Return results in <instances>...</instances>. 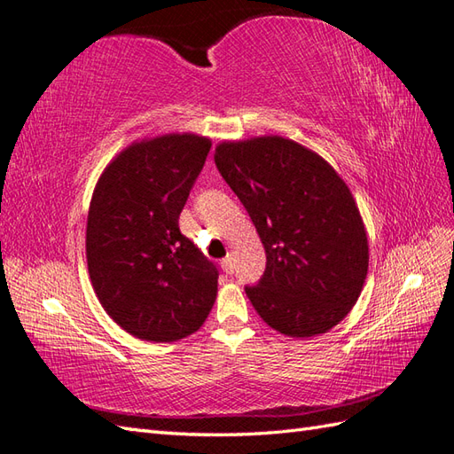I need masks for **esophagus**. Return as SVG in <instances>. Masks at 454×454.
Here are the masks:
<instances>
[{
  "instance_id": "1",
  "label": "esophagus",
  "mask_w": 454,
  "mask_h": 454,
  "mask_svg": "<svg viewBox=\"0 0 454 454\" xmlns=\"http://www.w3.org/2000/svg\"><path fill=\"white\" fill-rule=\"evenodd\" d=\"M221 268H223L225 274H233L235 272V258L231 256V254H227L223 261H221Z\"/></svg>"
}]
</instances>
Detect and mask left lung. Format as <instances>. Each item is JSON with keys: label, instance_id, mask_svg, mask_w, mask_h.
<instances>
[{"label": "left lung", "instance_id": "left-lung-1", "mask_svg": "<svg viewBox=\"0 0 454 454\" xmlns=\"http://www.w3.org/2000/svg\"><path fill=\"white\" fill-rule=\"evenodd\" d=\"M215 166L261 235L266 270L248 300L272 329L313 337L356 303L368 240L347 184L319 154L282 137L223 143Z\"/></svg>", "mask_w": 454, "mask_h": 454}]
</instances>
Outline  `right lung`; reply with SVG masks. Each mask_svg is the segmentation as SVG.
I'll return each mask as SVG.
<instances>
[{"mask_svg": "<svg viewBox=\"0 0 454 454\" xmlns=\"http://www.w3.org/2000/svg\"><path fill=\"white\" fill-rule=\"evenodd\" d=\"M209 149L198 135L137 143L94 190L86 229L91 286L107 316L138 339L188 337L215 301L217 266L178 225Z\"/></svg>", "mask_w": 454, "mask_h": 454, "instance_id": "right-lung-1", "label": "right lung"}]
</instances>
